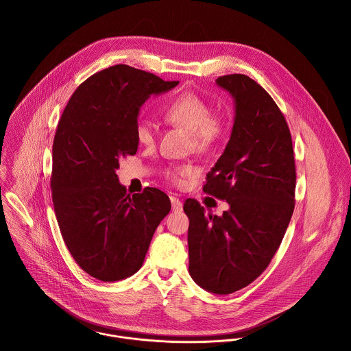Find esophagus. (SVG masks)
Instances as JSON below:
<instances>
[{"label":"esophagus","instance_id":"34e87169","mask_svg":"<svg viewBox=\"0 0 351 351\" xmlns=\"http://www.w3.org/2000/svg\"><path fill=\"white\" fill-rule=\"evenodd\" d=\"M170 201H171V209L174 212H181L182 210V202L180 199H177L176 196H171Z\"/></svg>","mask_w":351,"mask_h":351}]
</instances>
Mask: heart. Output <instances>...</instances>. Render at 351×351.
<instances>
[{
	"instance_id": "b5f03b06",
	"label": "heart",
	"mask_w": 351,
	"mask_h": 351,
	"mask_svg": "<svg viewBox=\"0 0 351 351\" xmlns=\"http://www.w3.org/2000/svg\"><path fill=\"white\" fill-rule=\"evenodd\" d=\"M163 119L171 124L189 131L193 149L206 151L210 149L224 132V120L217 113H210V106L206 101L195 93H182L170 101L163 112ZM136 141L142 145H152L155 142V131L151 123L139 120L135 127ZM191 174L189 167L171 170L169 176L173 180H180Z\"/></svg>"
}]
</instances>
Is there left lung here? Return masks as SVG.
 <instances>
[{
    "label": "left lung",
    "mask_w": 351,
    "mask_h": 351,
    "mask_svg": "<svg viewBox=\"0 0 351 351\" xmlns=\"http://www.w3.org/2000/svg\"><path fill=\"white\" fill-rule=\"evenodd\" d=\"M235 102L231 138L202 191L226 200L221 216L188 199L189 274L202 289L230 295L251 284L278 250L295 209L296 166L287 120L245 74L216 80Z\"/></svg>",
    "instance_id": "8db88e82"
}]
</instances>
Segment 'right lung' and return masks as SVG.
<instances>
[{"label":"right lung","mask_w":351,"mask_h":351,"mask_svg":"<svg viewBox=\"0 0 351 351\" xmlns=\"http://www.w3.org/2000/svg\"><path fill=\"white\" fill-rule=\"evenodd\" d=\"M178 81L116 64L82 82L66 105L52 145V202L64 245L92 277L113 282L143 265L152 235L170 212L162 191L127 195L119 159L135 155L139 109Z\"/></svg>","instance_id":"add662e5"}]
</instances>
